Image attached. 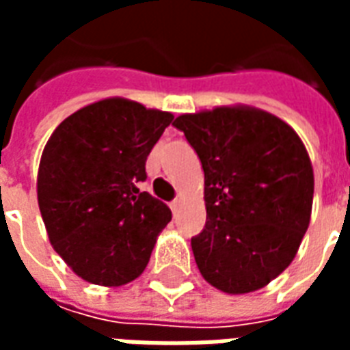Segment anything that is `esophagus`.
Masks as SVG:
<instances>
[{"label": "esophagus", "mask_w": 350, "mask_h": 350, "mask_svg": "<svg viewBox=\"0 0 350 350\" xmlns=\"http://www.w3.org/2000/svg\"><path fill=\"white\" fill-rule=\"evenodd\" d=\"M180 208H182V200H180V198H174V200L170 202V210L174 213H178L180 212Z\"/></svg>", "instance_id": "1"}]
</instances>
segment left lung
Returning a JSON list of instances; mask_svg holds the SVG:
<instances>
[{
  "mask_svg": "<svg viewBox=\"0 0 350 350\" xmlns=\"http://www.w3.org/2000/svg\"><path fill=\"white\" fill-rule=\"evenodd\" d=\"M204 170L206 227L191 238L202 278L227 294L258 291L298 253L313 206L308 150L278 116L217 107L174 120Z\"/></svg>",
  "mask_w": 350,
  "mask_h": 350,
  "instance_id": "8db88e82",
  "label": "left lung"
}]
</instances>
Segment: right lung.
<instances>
[{
    "label": "right lung",
    "mask_w": 350,
    "mask_h": 350,
    "mask_svg": "<svg viewBox=\"0 0 350 350\" xmlns=\"http://www.w3.org/2000/svg\"><path fill=\"white\" fill-rule=\"evenodd\" d=\"M170 112L110 97L65 118L42 150L37 200L49 240L79 278L103 286L137 279L172 213L140 193L146 159Z\"/></svg>",
    "instance_id": "add662e5"
}]
</instances>
